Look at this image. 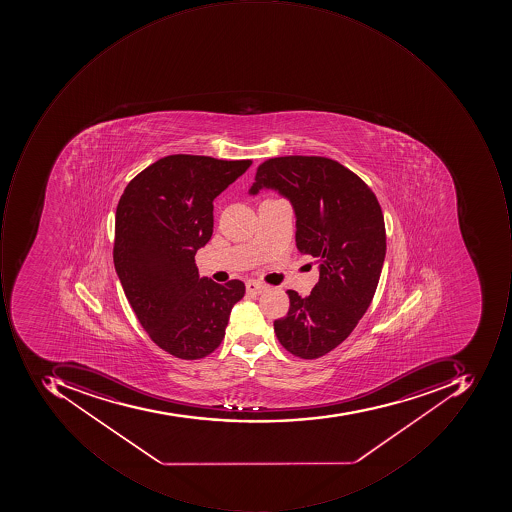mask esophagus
<instances>
[{
  "label": "esophagus",
  "mask_w": 512,
  "mask_h": 512,
  "mask_svg": "<svg viewBox=\"0 0 512 512\" xmlns=\"http://www.w3.org/2000/svg\"><path fill=\"white\" fill-rule=\"evenodd\" d=\"M246 291L249 294L260 295L261 292L266 291V284L260 283V281L249 280L246 283Z\"/></svg>",
  "instance_id": "esophagus-1"
}]
</instances>
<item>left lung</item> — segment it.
Listing matches in <instances>:
<instances>
[{
	"label": "left lung",
	"instance_id": "8db88e82",
	"mask_svg": "<svg viewBox=\"0 0 512 512\" xmlns=\"http://www.w3.org/2000/svg\"><path fill=\"white\" fill-rule=\"evenodd\" d=\"M261 189L289 200L298 251L320 261L311 295L286 292L288 315L274 321L281 346L312 360L337 348L368 311L385 263V218L368 184L331 158L264 161L249 195Z\"/></svg>",
	"mask_w": 512,
	"mask_h": 512
}]
</instances>
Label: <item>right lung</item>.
Wrapping results in <instances>:
<instances>
[{
    "instance_id": "add662e5",
    "label": "right lung",
    "mask_w": 512,
    "mask_h": 512,
    "mask_svg": "<svg viewBox=\"0 0 512 512\" xmlns=\"http://www.w3.org/2000/svg\"><path fill=\"white\" fill-rule=\"evenodd\" d=\"M251 160L169 155L127 184L115 214L114 264L155 345L198 360L220 346L244 283L200 277L195 254L214 231V200Z\"/></svg>"
}]
</instances>
